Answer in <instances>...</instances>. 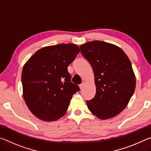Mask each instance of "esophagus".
<instances>
[{
    "label": "esophagus",
    "mask_w": 151,
    "mask_h": 151,
    "mask_svg": "<svg viewBox=\"0 0 151 151\" xmlns=\"http://www.w3.org/2000/svg\"><path fill=\"white\" fill-rule=\"evenodd\" d=\"M84 85H85V83H83L82 84H81L80 85H79V87H80L81 89H82V88H83L84 87Z\"/></svg>",
    "instance_id": "obj_1"
}]
</instances>
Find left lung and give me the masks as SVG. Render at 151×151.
Here are the masks:
<instances>
[{
  "label": "left lung",
  "instance_id": "left-lung-1",
  "mask_svg": "<svg viewBox=\"0 0 151 151\" xmlns=\"http://www.w3.org/2000/svg\"><path fill=\"white\" fill-rule=\"evenodd\" d=\"M82 55L93 68L96 94L86 101L92 113L101 119L116 116L126 108L136 86L129 58L121 48L101 40L80 47Z\"/></svg>",
  "mask_w": 151,
  "mask_h": 151
}]
</instances>
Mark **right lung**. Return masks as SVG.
Returning <instances> with one entry per match:
<instances>
[{
	"label": "right lung",
	"mask_w": 151,
	"mask_h": 151,
	"mask_svg": "<svg viewBox=\"0 0 151 151\" xmlns=\"http://www.w3.org/2000/svg\"><path fill=\"white\" fill-rule=\"evenodd\" d=\"M80 49L75 44H58L37 50L22 71L23 97L38 118L54 121L65 115L74 94L80 90L71 82L67 67Z\"/></svg>",
	"instance_id": "add662e5"
}]
</instances>
